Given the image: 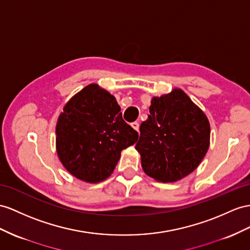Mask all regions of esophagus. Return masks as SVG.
Masks as SVG:
<instances>
[{"label": "esophagus", "mask_w": 250, "mask_h": 250, "mask_svg": "<svg viewBox=\"0 0 250 250\" xmlns=\"http://www.w3.org/2000/svg\"><path fill=\"white\" fill-rule=\"evenodd\" d=\"M131 126H132L133 129L135 130V131H138V129H139V125H138V123H136V121H134V123H132V124H131Z\"/></svg>", "instance_id": "1"}]
</instances>
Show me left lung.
Masks as SVG:
<instances>
[{
  "label": "left lung",
  "mask_w": 250,
  "mask_h": 250,
  "mask_svg": "<svg viewBox=\"0 0 250 250\" xmlns=\"http://www.w3.org/2000/svg\"><path fill=\"white\" fill-rule=\"evenodd\" d=\"M148 119L140 125L135 149L145 173L162 183H174L193 172L210 145V124L181 88L153 97Z\"/></svg>",
  "instance_id": "left-lung-1"
}]
</instances>
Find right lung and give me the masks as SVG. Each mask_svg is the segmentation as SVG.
I'll use <instances>...</instances> for the list:
<instances>
[{
    "mask_svg": "<svg viewBox=\"0 0 250 250\" xmlns=\"http://www.w3.org/2000/svg\"><path fill=\"white\" fill-rule=\"evenodd\" d=\"M137 138L138 133L123 119L116 98L96 83L66 102L56 125V150L63 167L91 184L106 180L121 151Z\"/></svg>",
    "mask_w": 250,
    "mask_h": 250,
    "instance_id": "obj_1",
    "label": "right lung"
}]
</instances>
